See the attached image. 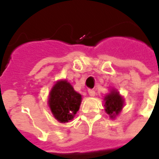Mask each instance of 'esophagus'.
<instances>
[{
	"mask_svg": "<svg viewBox=\"0 0 159 159\" xmlns=\"http://www.w3.org/2000/svg\"><path fill=\"white\" fill-rule=\"evenodd\" d=\"M95 91L93 89H89V94L90 96H94L95 95Z\"/></svg>",
	"mask_w": 159,
	"mask_h": 159,
	"instance_id": "34e87169",
	"label": "esophagus"
}]
</instances>
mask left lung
<instances>
[{
	"label": "left lung",
	"mask_w": 159,
	"mask_h": 159,
	"mask_svg": "<svg viewBox=\"0 0 159 159\" xmlns=\"http://www.w3.org/2000/svg\"><path fill=\"white\" fill-rule=\"evenodd\" d=\"M106 111L111 118L119 113L123 106V100L117 91H111L105 97Z\"/></svg>",
	"instance_id": "left-lung-1"
}]
</instances>
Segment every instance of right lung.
<instances>
[{
    "label": "right lung",
    "mask_w": 159,
    "mask_h": 159,
    "mask_svg": "<svg viewBox=\"0 0 159 159\" xmlns=\"http://www.w3.org/2000/svg\"><path fill=\"white\" fill-rule=\"evenodd\" d=\"M81 94L76 93L67 81H59L49 94L48 104L53 116L60 123L72 120L79 110Z\"/></svg>",
    "instance_id": "obj_1"
}]
</instances>
